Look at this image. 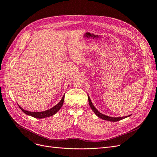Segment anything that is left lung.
Segmentation results:
<instances>
[{
    "mask_svg": "<svg viewBox=\"0 0 157 157\" xmlns=\"http://www.w3.org/2000/svg\"><path fill=\"white\" fill-rule=\"evenodd\" d=\"M88 100H89V105H90V108L92 109V110L94 112V113L100 118L103 119V120H105V121H110V122H117V121H121V120L124 119V118H125L127 117H130V115H128V116H125V117H109V116H107V115H105L103 113H100L98 110L94 107V106L93 105V103H92L91 102V100L89 98V96H88Z\"/></svg>",
    "mask_w": 157,
    "mask_h": 157,
    "instance_id": "1",
    "label": "left lung"
}]
</instances>
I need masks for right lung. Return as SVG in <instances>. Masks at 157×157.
I'll use <instances>...</instances> for the list:
<instances>
[{
    "mask_svg": "<svg viewBox=\"0 0 157 157\" xmlns=\"http://www.w3.org/2000/svg\"><path fill=\"white\" fill-rule=\"evenodd\" d=\"M64 95H63L62 99L56 105H55L52 108H51L48 110H45V111H44V112H29V111H26V110L24 109L23 108H22L20 105H18V106H19L20 108L22 110V112H23V113H25V114H26L28 115H30V116L36 118H44L52 116L54 114H56L60 109V108L62 107V106L63 105V102H64Z\"/></svg>",
    "mask_w": 157,
    "mask_h": 157,
    "instance_id": "obj_1",
    "label": "right lung"
}]
</instances>
